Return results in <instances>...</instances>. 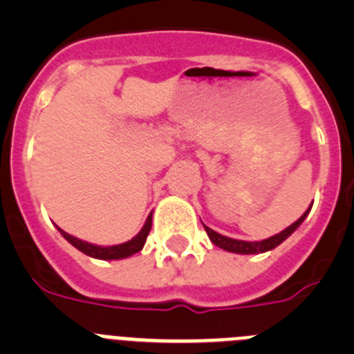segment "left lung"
I'll list each match as a JSON object with an SVG mask.
<instances>
[{"label":"left lung","mask_w":354,"mask_h":354,"mask_svg":"<svg viewBox=\"0 0 354 354\" xmlns=\"http://www.w3.org/2000/svg\"><path fill=\"white\" fill-rule=\"evenodd\" d=\"M306 214H308V211H306L298 221H294L290 227H287L286 230H282V232L277 234V236L268 237V239H264V241H255V243H252V241H239V239H232V237L221 236V234L214 232L212 228L205 227V225H204V228H205V232H207L209 239L212 241V245L220 246V248L227 250V252L250 255V253H264V252H270V250L277 248V246L280 245L282 241H286L287 237H289L290 234H292L294 230L299 227V225H301V221L305 220Z\"/></svg>","instance_id":"1"}]
</instances>
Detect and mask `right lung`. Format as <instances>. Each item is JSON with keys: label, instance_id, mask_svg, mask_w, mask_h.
Returning a JSON list of instances; mask_svg holds the SVG:
<instances>
[{"label": "right lung", "instance_id": "1", "mask_svg": "<svg viewBox=\"0 0 354 354\" xmlns=\"http://www.w3.org/2000/svg\"><path fill=\"white\" fill-rule=\"evenodd\" d=\"M150 227H152V216H149L143 225V228L138 232V236H134L133 239L127 241V243H122V245H115V246H97V245H90L86 241H81L77 237L71 236V234L64 232L62 228H58L62 232V236L71 243L72 246H76L80 252H83L84 255H88V257L93 259H102V261H117V259H126L131 257L133 253L140 252L145 245L147 236L150 232Z\"/></svg>", "mask_w": 354, "mask_h": 354}]
</instances>
